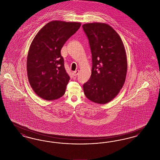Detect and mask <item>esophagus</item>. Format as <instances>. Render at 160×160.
<instances>
[{
	"label": "esophagus",
	"mask_w": 160,
	"mask_h": 160,
	"mask_svg": "<svg viewBox=\"0 0 160 160\" xmlns=\"http://www.w3.org/2000/svg\"><path fill=\"white\" fill-rule=\"evenodd\" d=\"M78 72H79V71L78 70H77V71H74L73 72V75H74V76H77V75H78Z\"/></svg>",
	"instance_id": "34e87169"
}]
</instances>
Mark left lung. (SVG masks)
I'll use <instances>...</instances> for the list:
<instances>
[{"label": "left lung", "instance_id": "1", "mask_svg": "<svg viewBox=\"0 0 160 160\" xmlns=\"http://www.w3.org/2000/svg\"><path fill=\"white\" fill-rule=\"evenodd\" d=\"M91 47V76L83 84L85 96L98 104H106L116 97L125 83L127 59L118 33L106 23L82 26Z\"/></svg>", "mask_w": 160, "mask_h": 160}]
</instances>
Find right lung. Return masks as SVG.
<instances>
[{
  "label": "right lung",
  "mask_w": 160,
  "mask_h": 160,
  "mask_svg": "<svg viewBox=\"0 0 160 160\" xmlns=\"http://www.w3.org/2000/svg\"><path fill=\"white\" fill-rule=\"evenodd\" d=\"M80 26L78 22L52 21L33 39L27 58V73L32 89L40 98L50 101L64 95L69 76L61 50Z\"/></svg>",
  "instance_id": "obj_1"
}]
</instances>
